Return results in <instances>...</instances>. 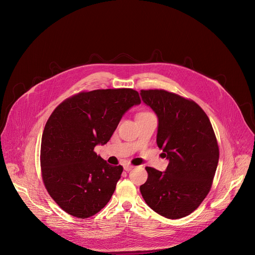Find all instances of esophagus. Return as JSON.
I'll return each mask as SVG.
<instances>
[{
  "label": "esophagus",
  "mask_w": 255,
  "mask_h": 255,
  "mask_svg": "<svg viewBox=\"0 0 255 255\" xmlns=\"http://www.w3.org/2000/svg\"><path fill=\"white\" fill-rule=\"evenodd\" d=\"M133 167H134V166L131 165V164H125V165H124V169H125L126 171H130Z\"/></svg>",
  "instance_id": "obj_1"
}]
</instances>
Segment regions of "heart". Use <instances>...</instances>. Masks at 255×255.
I'll list each match as a JSON object with an SVG mask.
<instances>
[{
    "instance_id": "heart-1",
    "label": "heart",
    "mask_w": 255,
    "mask_h": 255,
    "mask_svg": "<svg viewBox=\"0 0 255 255\" xmlns=\"http://www.w3.org/2000/svg\"><path fill=\"white\" fill-rule=\"evenodd\" d=\"M145 113H146V112H145ZM141 114H142V113H141Z\"/></svg>"
}]
</instances>
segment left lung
Listing matches in <instances>:
<instances>
[{"label": "left lung", "mask_w": 255, "mask_h": 255, "mask_svg": "<svg viewBox=\"0 0 255 255\" xmlns=\"http://www.w3.org/2000/svg\"><path fill=\"white\" fill-rule=\"evenodd\" d=\"M143 102L158 117L157 145L169 159L164 172L146 166L140 186L146 204L167 219L193 213L209 194L219 160L212 124L193 100L165 90H141Z\"/></svg>", "instance_id": "left-lung-1"}]
</instances>
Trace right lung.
Masks as SVG:
<instances>
[{
  "label": "right lung",
  "instance_id": "add662e5",
  "mask_svg": "<svg viewBox=\"0 0 255 255\" xmlns=\"http://www.w3.org/2000/svg\"><path fill=\"white\" fill-rule=\"evenodd\" d=\"M140 103L133 89H107L80 92L54 109L42 134L40 166L45 189L64 212L86 219L110 201L123 166L107 163L94 149Z\"/></svg>",
  "mask_w": 255,
  "mask_h": 255
}]
</instances>
